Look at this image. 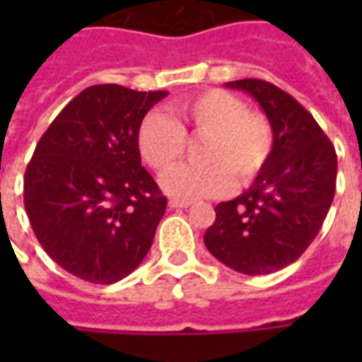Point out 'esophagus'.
Segmentation results:
<instances>
[{
	"instance_id": "obj_1",
	"label": "esophagus",
	"mask_w": 362,
	"mask_h": 362,
	"mask_svg": "<svg viewBox=\"0 0 362 362\" xmlns=\"http://www.w3.org/2000/svg\"><path fill=\"white\" fill-rule=\"evenodd\" d=\"M192 204V201H180V199H173V201H169L170 209H189Z\"/></svg>"
}]
</instances>
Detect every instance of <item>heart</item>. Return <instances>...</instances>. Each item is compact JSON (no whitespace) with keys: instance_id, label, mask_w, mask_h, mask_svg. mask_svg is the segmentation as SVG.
Wrapping results in <instances>:
<instances>
[{"instance_id":"b5f03b06","label":"heart","mask_w":362,"mask_h":362,"mask_svg":"<svg viewBox=\"0 0 362 362\" xmlns=\"http://www.w3.org/2000/svg\"><path fill=\"white\" fill-rule=\"evenodd\" d=\"M178 124L159 112L142 118L136 133L141 158L152 169L166 170L183 155L185 135L204 138V165H181L161 176V187L182 201L218 197L231 187L247 186L269 165L274 129L263 112L247 110L238 95L209 90L175 105Z\"/></svg>"}]
</instances>
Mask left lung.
<instances>
[{"label":"left lung","instance_id":"left-lung-1","mask_svg":"<svg viewBox=\"0 0 362 362\" xmlns=\"http://www.w3.org/2000/svg\"><path fill=\"white\" fill-rule=\"evenodd\" d=\"M226 86L257 101L274 129V150L246 192L216 206L204 246L237 272L270 274L317 237L334 199L337 152L314 116L274 84L242 78Z\"/></svg>","mask_w":362,"mask_h":362}]
</instances>
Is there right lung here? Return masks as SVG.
Instances as JSON below:
<instances>
[{
    "label": "right lung",
    "instance_id": "right-lung-1",
    "mask_svg": "<svg viewBox=\"0 0 362 362\" xmlns=\"http://www.w3.org/2000/svg\"><path fill=\"white\" fill-rule=\"evenodd\" d=\"M167 92L118 84L82 90L37 144L24 206L52 261L81 280L115 284L146 257L167 199L141 165L139 125Z\"/></svg>",
    "mask_w": 362,
    "mask_h": 362
}]
</instances>
